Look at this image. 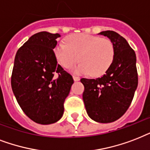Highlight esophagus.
Returning a JSON list of instances; mask_svg holds the SVG:
<instances>
[{"label":"esophagus","mask_w":150,"mask_h":150,"mask_svg":"<svg viewBox=\"0 0 150 150\" xmlns=\"http://www.w3.org/2000/svg\"><path fill=\"white\" fill-rule=\"evenodd\" d=\"M73 77H74V80L75 81H80V79H81V77H80V76H75V75H74V76H73Z\"/></svg>","instance_id":"1"}]
</instances>
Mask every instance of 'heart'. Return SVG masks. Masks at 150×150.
I'll return each instance as SVG.
<instances>
[{
    "label": "heart",
    "mask_w": 150,
    "mask_h": 150,
    "mask_svg": "<svg viewBox=\"0 0 150 150\" xmlns=\"http://www.w3.org/2000/svg\"><path fill=\"white\" fill-rule=\"evenodd\" d=\"M54 54L59 63L69 69L74 67L77 74H87L94 76L103 75L110 69L115 57V47L109 38L88 33L74 34L67 38V44L59 43L55 46Z\"/></svg>",
    "instance_id": "b5f03b06"
}]
</instances>
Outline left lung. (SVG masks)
<instances>
[{"label": "left lung", "instance_id": "left-lung-1", "mask_svg": "<svg viewBox=\"0 0 150 150\" xmlns=\"http://www.w3.org/2000/svg\"><path fill=\"white\" fill-rule=\"evenodd\" d=\"M115 47L111 67L101 77L81 78L84 86L83 100L87 112L96 122L111 123L125 114L138 86L135 52L122 36L112 30L103 31Z\"/></svg>", "mask_w": 150, "mask_h": 150}]
</instances>
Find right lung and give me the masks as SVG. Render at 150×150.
<instances>
[{
	"label": "right lung",
	"mask_w": 150,
	"mask_h": 150,
	"mask_svg": "<svg viewBox=\"0 0 150 150\" xmlns=\"http://www.w3.org/2000/svg\"><path fill=\"white\" fill-rule=\"evenodd\" d=\"M59 33H35L18 48L11 83L18 105L26 116L40 125L58 121L74 83L73 76L58 64L54 52Z\"/></svg>",
	"instance_id": "obj_1"
}]
</instances>
